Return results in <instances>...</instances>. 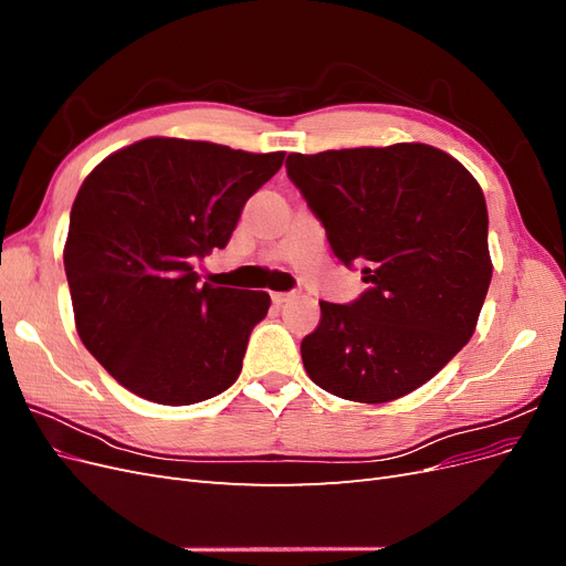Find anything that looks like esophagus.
I'll return each instance as SVG.
<instances>
[{"mask_svg": "<svg viewBox=\"0 0 566 566\" xmlns=\"http://www.w3.org/2000/svg\"><path fill=\"white\" fill-rule=\"evenodd\" d=\"M300 293H297V290H290V293H273L271 295V300L273 302H276V304H283V302H290V300H295Z\"/></svg>", "mask_w": 566, "mask_h": 566, "instance_id": "34e87169", "label": "esophagus"}]
</instances>
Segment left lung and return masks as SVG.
Wrapping results in <instances>:
<instances>
[{
	"instance_id": "1",
	"label": "left lung",
	"mask_w": 566,
	"mask_h": 566,
	"mask_svg": "<svg viewBox=\"0 0 566 566\" xmlns=\"http://www.w3.org/2000/svg\"><path fill=\"white\" fill-rule=\"evenodd\" d=\"M287 177L333 254L361 266L349 304L321 302L302 339L310 378L335 397H406L468 345L491 283L489 212L476 179L424 144L290 153Z\"/></svg>"
}]
</instances>
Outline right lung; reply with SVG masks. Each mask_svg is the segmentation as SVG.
<instances>
[{"instance_id":"right-lung-1","label":"right lung","mask_w":566,"mask_h":566,"mask_svg":"<svg viewBox=\"0 0 566 566\" xmlns=\"http://www.w3.org/2000/svg\"><path fill=\"white\" fill-rule=\"evenodd\" d=\"M285 153L184 139L136 142L84 179L63 252L84 347L136 397L188 406L229 389L271 297L200 283L248 198Z\"/></svg>"}]
</instances>
